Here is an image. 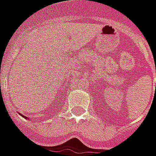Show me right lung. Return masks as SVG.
Masks as SVG:
<instances>
[{"label":"right lung","instance_id":"obj_1","mask_svg":"<svg viewBox=\"0 0 156 156\" xmlns=\"http://www.w3.org/2000/svg\"><path fill=\"white\" fill-rule=\"evenodd\" d=\"M23 117H24V118H25V119H27V117L26 116H24V115H22Z\"/></svg>","mask_w":156,"mask_h":156}]
</instances>
